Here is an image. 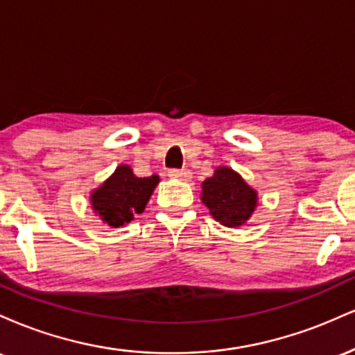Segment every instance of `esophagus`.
<instances>
[{"instance_id": "obj_1", "label": "esophagus", "mask_w": 355, "mask_h": 355, "mask_svg": "<svg viewBox=\"0 0 355 355\" xmlns=\"http://www.w3.org/2000/svg\"><path fill=\"white\" fill-rule=\"evenodd\" d=\"M168 177L180 178V180H189V178L191 177V172H190V170H187V168H182V170L173 168V170H168Z\"/></svg>"}]
</instances>
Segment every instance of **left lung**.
I'll list each match as a JSON object with an SVG mask.
<instances>
[{"instance_id": "obj_1", "label": "left lung", "mask_w": 355, "mask_h": 355, "mask_svg": "<svg viewBox=\"0 0 355 355\" xmlns=\"http://www.w3.org/2000/svg\"><path fill=\"white\" fill-rule=\"evenodd\" d=\"M202 202L211 217L225 227H240L254 214L257 191L229 166H218L202 183Z\"/></svg>"}]
</instances>
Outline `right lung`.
Wrapping results in <instances>:
<instances>
[{"instance_id":"obj_1","label":"right lung","mask_w":355,"mask_h":355,"mask_svg":"<svg viewBox=\"0 0 355 355\" xmlns=\"http://www.w3.org/2000/svg\"><path fill=\"white\" fill-rule=\"evenodd\" d=\"M158 182V175L140 178L128 165L116 166L112 177L93 190L89 197L92 209L107 225L123 227L145 210Z\"/></svg>"}]
</instances>
